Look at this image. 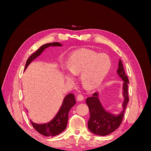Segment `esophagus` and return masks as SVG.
Returning a JSON list of instances; mask_svg holds the SVG:
<instances>
[{"instance_id": "1", "label": "esophagus", "mask_w": 151, "mask_h": 151, "mask_svg": "<svg viewBox=\"0 0 151 151\" xmlns=\"http://www.w3.org/2000/svg\"><path fill=\"white\" fill-rule=\"evenodd\" d=\"M84 99V96L82 94H78L77 95V101H83V100Z\"/></svg>"}]
</instances>
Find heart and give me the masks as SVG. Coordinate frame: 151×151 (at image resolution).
<instances>
[{
	"mask_svg": "<svg viewBox=\"0 0 151 151\" xmlns=\"http://www.w3.org/2000/svg\"><path fill=\"white\" fill-rule=\"evenodd\" d=\"M111 65V60L106 54L98 53L89 50H78L68 58L67 67L70 74L67 73L65 78L72 81L74 79L73 75L81 73L83 84L88 88H94L101 84Z\"/></svg>",
	"mask_w": 151,
	"mask_h": 151,
	"instance_id": "b5f03b06",
	"label": "heart"
}]
</instances>
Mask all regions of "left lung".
Instances as JSON below:
<instances>
[{
  "label": "left lung",
  "instance_id": "8db88e82",
  "mask_svg": "<svg viewBox=\"0 0 151 151\" xmlns=\"http://www.w3.org/2000/svg\"><path fill=\"white\" fill-rule=\"evenodd\" d=\"M117 74L123 81V95L124 101L122 105L123 111L120 114L115 115L105 110L98 97V93H94L92 96L88 98L86 100L90 112V118L88 123V128L92 133L96 135L105 136L110 134L116 130L122 123L127 104L129 101L128 92L129 81L125 74L121 60L118 63Z\"/></svg>",
  "mask_w": 151,
  "mask_h": 151
}]
</instances>
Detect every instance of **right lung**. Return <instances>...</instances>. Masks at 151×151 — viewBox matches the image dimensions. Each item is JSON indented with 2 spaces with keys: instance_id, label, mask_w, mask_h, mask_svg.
Here are the masks:
<instances>
[{
  "instance_id": "add662e5",
  "label": "right lung",
  "mask_w": 151,
  "mask_h": 151,
  "mask_svg": "<svg viewBox=\"0 0 151 151\" xmlns=\"http://www.w3.org/2000/svg\"><path fill=\"white\" fill-rule=\"evenodd\" d=\"M51 46L61 47L62 46V45L58 42H54L42 45L38 50H36L28 58L26 63L24 70L26 69V68L28 67L32 61L40 55L41 53L44 51L45 48ZM76 103V101L75 99L74 94L72 93L67 94L63 99V101L60 109H59L58 112L53 120L48 123H44V124H38V123H35L30 120L32 125L34 127V129L39 132L40 134L45 136L52 137L60 134L61 132L65 130L66 129L68 118V112H69L71 108L75 105Z\"/></svg>"
}]
</instances>
